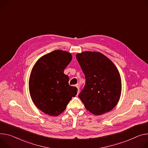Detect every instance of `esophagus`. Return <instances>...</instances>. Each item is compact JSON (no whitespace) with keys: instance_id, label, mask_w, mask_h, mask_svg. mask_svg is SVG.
I'll use <instances>...</instances> for the list:
<instances>
[{"instance_id":"1","label":"esophagus","mask_w":148,"mask_h":148,"mask_svg":"<svg viewBox=\"0 0 148 148\" xmlns=\"http://www.w3.org/2000/svg\"><path fill=\"white\" fill-rule=\"evenodd\" d=\"M75 87L77 88V89H78V93H77V95H78V94L79 93V86H78V85L77 84V85H76L75 86Z\"/></svg>"}]
</instances>
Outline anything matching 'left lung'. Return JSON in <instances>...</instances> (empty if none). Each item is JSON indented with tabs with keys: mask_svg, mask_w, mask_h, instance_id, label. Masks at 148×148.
Returning <instances> with one entry per match:
<instances>
[{
	"mask_svg": "<svg viewBox=\"0 0 148 148\" xmlns=\"http://www.w3.org/2000/svg\"><path fill=\"white\" fill-rule=\"evenodd\" d=\"M85 75L86 84L78 97L86 109L99 116L112 110L117 104L122 92V80L114 63L96 51L76 54Z\"/></svg>",
	"mask_w": 148,
	"mask_h": 148,
	"instance_id": "8db88e82",
	"label": "left lung"
}]
</instances>
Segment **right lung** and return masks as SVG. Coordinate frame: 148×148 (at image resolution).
<instances>
[{"mask_svg": "<svg viewBox=\"0 0 148 148\" xmlns=\"http://www.w3.org/2000/svg\"><path fill=\"white\" fill-rule=\"evenodd\" d=\"M72 60L71 53L53 51L35 62L29 79V90L34 104L44 113L57 116L77 93L75 87L69 84V77L64 70Z\"/></svg>", "mask_w": 148, "mask_h": 148, "instance_id": "1", "label": "right lung"}]
</instances>
